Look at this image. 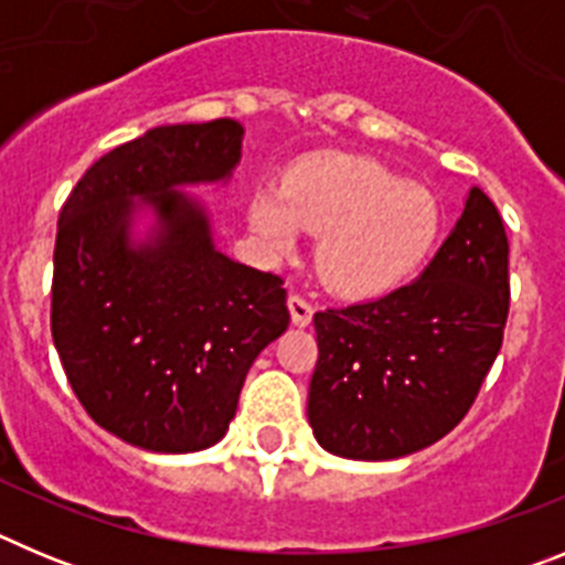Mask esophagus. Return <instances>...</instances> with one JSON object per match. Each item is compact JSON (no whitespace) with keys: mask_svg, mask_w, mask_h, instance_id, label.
<instances>
[{"mask_svg":"<svg viewBox=\"0 0 565 565\" xmlns=\"http://www.w3.org/2000/svg\"><path fill=\"white\" fill-rule=\"evenodd\" d=\"M288 311H291V322L297 328H308L313 319V306L308 302L306 297H299V294H291L288 297Z\"/></svg>","mask_w":565,"mask_h":565,"instance_id":"34e87169","label":"esophagus"}]
</instances>
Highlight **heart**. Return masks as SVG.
<instances>
[{
    "label": "heart",
    "mask_w": 565,
    "mask_h": 565,
    "mask_svg": "<svg viewBox=\"0 0 565 565\" xmlns=\"http://www.w3.org/2000/svg\"><path fill=\"white\" fill-rule=\"evenodd\" d=\"M252 232L274 254L297 246L302 228L322 232L317 268L342 294L371 297L396 288L436 248L438 198L402 181L371 158H333L299 167L282 189H259L248 203Z\"/></svg>",
    "instance_id": "heart-1"
}]
</instances>
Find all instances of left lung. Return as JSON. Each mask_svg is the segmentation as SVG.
<instances>
[{
  "label": "left lung",
  "mask_w": 565,
  "mask_h": 565,
  "mask_svg": "<svg viewBox=\"0 0 565 565\" xmlns=\"http://www.w3.org/2000/svg\"><path fill=\"white\" fill-rule=\"evenodd\" d=\"M509 311V243L478 186L430 266L387 297L313 313L308 424L319 447L393 461L467 416L495 362Z\"/></svg>",
  "instance_id": "1"
}]
</instances>
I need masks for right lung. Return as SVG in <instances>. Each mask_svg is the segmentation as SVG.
I'll return each mask as SVG.
<instances>
[{"mask_svg": "<svg viewBox=\"0 0 565 565\" xmlns=\"http://www.w3.org/2000/svg\"><path fill=\"white\" fill-rule=\"evenodd\" d=\"M243 124H163L84 172L58 214L53 342L73 393L149 452L221 441L248 367L291 322L274 274L214 243L189 189L228 186Z\"/></svg>", "mask_w": 565, "mask_h": 565, "instance_id": "obj_1", "label": "right lung"}]
</instances>
